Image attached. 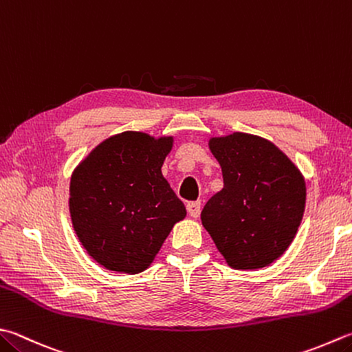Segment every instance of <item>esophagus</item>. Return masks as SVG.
<instances>
[{"instance_id": "obj_1", "label": "esophagus", "mask_w": 352, "mask_h": 352, "mask_svg": "<svg viewBox=\"0 0 352 352\" xmlns=\"http://www.w3.org/2000/svg\"><path fill=\"white\" fill-rule=\"evenodd\" d=\"M187 211L191 217H199V214H201V202H188Z\"/></svg>"}]
</instances>
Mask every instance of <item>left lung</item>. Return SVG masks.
Returning <instances> with one entry per match:
<instances>
[{
  "instance_id": "8db88e82",
  "label": "left lung",
  "mask_w": 352,
  "mask_h": 352,
  "mask_svg": "<svg viewBox=\"0 0 352 352\" xmlns=\"http://www.w3.org/2000/svg\"><path fill=\"white\" fill-rule=\"evenodd\" d=\"M223 188L205 204L202 225L231 268H263L297 233L307 187L296 165L267 139L233 133L210 139Z\"/></svg>"
}]
</instances>
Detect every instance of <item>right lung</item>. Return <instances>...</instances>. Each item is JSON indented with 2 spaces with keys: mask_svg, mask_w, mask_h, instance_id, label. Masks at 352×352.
<instances>
[{
  "mask_svg": "<svg viewBox=\"0 0 352 352\" xmlns=\"http://www.w3.org/2000/svg\"><path fill=\"white\" fill-rule=\"evenodd\" d=\"M171 145V136L124 131L102 141L73 171V228L104 268L142 273L187 214L161 171Z\"/></svg>",
  "mask_w": 352,
  "mask_h": 352,
  "instance_id": "right-lung-1",
  "label": "right lung"
}]
</instances>
